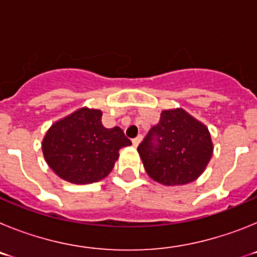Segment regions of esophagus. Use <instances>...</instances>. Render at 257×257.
<instances>
[{
  "label": "esophagus",
  "mask_w": 257,
  "mask_h": 257,
  "mask_svg": "<svg viewBox=\"0 0 257 257\" xmlns=\"http://www.w3.org/2000/svg\"><path fill=\"white\" fill-rule=\"evenodd\" d=\"M142 140H143V135H139V136H138V138L133 139V145H134V147H138V145H139L140 143H142Z\"/></svg>",
  "instance_id": "obj_1"
}]
</instances>
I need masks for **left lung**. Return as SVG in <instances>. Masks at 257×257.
<instances>
[{
    "mask_svg": "<svg viewBox=\"0 0 257 257\" xmlns=\"http://www.w3.org/2000/svg\"><path fill=\"white\" fill-rule=\"evenodd\" d=\"M138 152L154 181L174 187L192 183L203 174L213 144L206 124L183 108L166 109Z\"/></svg>",
    "mask_w": 257,
    "mask_h": 257,
    "instance_id": "left-lung-1",
    "label": "left lung"
}]
</instances>
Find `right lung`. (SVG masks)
<instances>
[{"label":"right lung","instance_id":"add662e5","mask_svg":"<svg viewBox=\"0 0 257 257\" xmlns=\"http://www.w3.org/2000/svg\"><path fill=\"white\" fill-rule=\"evenodd\" d=\"M101 115L100 109L82 106L47 130L42 153L59 178L72 184L103 180L114 167L119 149L131 145L119 127L105 128Z\"/></svg>","mask_w":257,"mask_h":257}]
</instances>
